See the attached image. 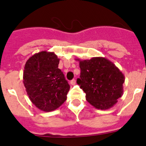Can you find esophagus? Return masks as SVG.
Segmentation results:
<instances>
[{
    "instance_id": "1",
    "label": "esophagus",
    "mask_w": 146,
    "mask_h": 146,
    "mask_svg": "<svg viewBox=\"0 0 146 146\" xmlns=\"http://www.w3.org/2000/svg\"><path fill=\"white\" fill-rule=\"evenodd\" d=\"M70 84H71V85H75V84H76V80H75V79L72 80L70 81Z\"/></svg>"
}]
</instances>
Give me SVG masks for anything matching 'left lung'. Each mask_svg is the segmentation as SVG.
Listing matches in <instances>:
<instances>
[{"mask_svg": "<svg viewBox=\"0 0 146 146\" xmlns=\"http://www.w3.org/2000/svg\"><path fill=\"white\" fill-rule=\"evenodd\" d=\"M79 62L81 72L77 83L86 94V100L98 110H108L123 94L125 76L113 62L105 57Z\"/></svg>", "mask_w": 146, "mask_h": 146, "instance_id": "obj_1", "label": "left lung"}]
</instances>
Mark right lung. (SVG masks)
Here are the masks:
<instances>
[{
	"label": "right lung",
	"mask_w": 146,
	"mask_h": 146,
	"mask_svg": "<svg viewBox=\"0 0 146 146\" xmlns=\"http://www.w3.org/2000/svg\"><path fill=\"white\" fill-rule=\"evenodd\" d=\"M59 63L57 56L47 51L35 54L25 63L24 86L30 100L41 111H53L66 100L70 85Z\"/></svg>",
	"instance_id": "obj_1"
}]
</instances>
